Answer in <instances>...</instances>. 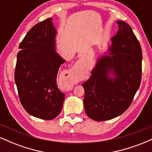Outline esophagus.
<instances>
[{"mask_svg": "<svg viewBox=\"0 0 152 152\" xmlns=\"http://www.w3.org/2000/svg\"><path fill=\"white\" fill-rule=\"evenodd\" d=\"M78 63H77V65H78Z\"/></svg>", "mask_w": 152, "mask_h": 152, "instance_id": "1", "label": "esophagus"}]
</instances>
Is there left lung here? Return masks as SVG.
Here are the masks:
<instances>
[{"instance_id":"8db88e82","label":"left lung","mask_w":152,"mask_h":152,"mask_svg":"<svg viewBox=\"0 0 152 152\" xmlns=\"http://www.w3.org/2000/svg\"><path fill=\"white\" fill-rule=\"evenodd\" d=\"M108 53L97 61L91 76L82 84L85 111L94 121L112 119L129 107L142 81V51L131 26L118 20ZM112 72L115 76H108Z\"/></svg>"}]
</instances>
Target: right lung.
I'll return each mask as SVG.
<instances>
[{
	"mask_svg": "<svg viewBox=\"0 0 152 152\" xmlns=\"http://www.w3.org/2000/svg\"><path fill=\"white\" fill-rule=\"evenodd\" d=\"M52 18L38 23L21 43L17 54L15 82L20 102L29 114L51 120L61 111L65 94L57 86V74L65 63L56 51Z\"/></svg>",
	"mask_w": 152,
	"mask_h": 152,
	"instance_id": "right-lung-1",
	"label": "right lung"
}]
</instances>
